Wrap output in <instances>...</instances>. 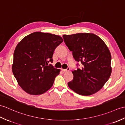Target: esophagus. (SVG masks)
I'll return each mask as SVG.
<instances>
[{
    "mask_svg": "<svg viewBox=\"0 0 125 125\" xmlns=\"http://www.w3.org/2000/svg\"><path fill=\"white\" fill-rule=\"evenodd\" d=\"M62 71L64 72H67L70 70V68H68L66 69H62Z\"/></svg>",
    "mask_w": 125,
    "mask_h": 125,
    "instance_id": "obj_1",
    "label": "esophagus"
}]
</instances>
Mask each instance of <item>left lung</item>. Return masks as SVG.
Instances as JSON below:
<instances>
[{"instance_id":"obj_1","label":"left lung","mask_w":125,"mask_h":125,"mask_svg":"<svg viewBox=\"0 0 125 125\" xmlns=\"http://www.w3.org/2000/svg\"><path fill=\"white\" fill-rule=\"evenodd\" d=\"M63 38L75 60L83 66L82 69L72 71L73 79L68 83L69 88L83 96L97 92L108 80L112 72L108 47L93 33L64 34Z\"/></svg>"}]
</instances>
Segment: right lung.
Segmentation results:
<instances>
[{"mask_svg": "<svg viewBox=\"0 0 125 125\" xmlns=\"http://www.w3.org/2000/svg\"><path fill=\"white\" fill-rule=\"evenodd\" d=\"M63 41L61 37L35 32L23 38L14 53L12 71L23 90L31 95H40L53 85L60 69L55 68L53 53Z\"/></svg>", "mask_w": 125, "mask_h": 125, "instance_id": "right-lung-1", "label": "right lung"}]
</instances>
